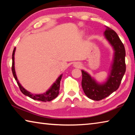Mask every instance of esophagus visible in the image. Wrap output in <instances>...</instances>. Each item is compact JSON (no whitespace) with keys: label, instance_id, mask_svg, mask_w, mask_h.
Wrapping results in <instances>:
<instances>
[{"label":"esophagus","instance_id":"esophagus-1","mask_svg":"<svg viewBox=\"0 0 135 135\" xmlns=\"http://www.w3.org/2000/svg\"><path fill=\"white\" fill-rule=\"evenodd\" d=\"M74 66L75 67H77V68H80L81 67V64L80 63H79V62H76V63H75L74 64Z\"/></svg>","mask_w":135,"mask_h":135}]
</instances>
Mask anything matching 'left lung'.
Instances as JSON below:
<instances>
[{"mask_svg":"<svg viewBox=\"0 0 135 135\" xmlns=\"http://www.w3.org/2000/svg\"><path fill=\"white\" fill-rule=\"evenodd\" d=\"M105 37L113 47L114 56L110 74L104 84H99L88 73L81 70V86L85 95L90 99L100 100L118 89L126 72V51L124 45L113 30L106 27Z\"/></svg>","mask_w":135,"mask_h":135,"instance_id":"1","label":"left lung"}]
</instances>
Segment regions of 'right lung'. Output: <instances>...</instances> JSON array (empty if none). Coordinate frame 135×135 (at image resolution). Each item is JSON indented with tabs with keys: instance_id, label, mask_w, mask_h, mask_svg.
<instances>
[{
	"instance_id": "obj_1",
	"label": "right lung",
	"mask_w": 135,
	"mask_h": 135,
	"mask_svg": "<svg viewBox=\"0 0 135 135\" xmlns=\"http://www.w3.org/2000/svg\"><path fill=\"white\" fill-rule=\"evenodd\" d=\"M15 52V47L13 49V53H12V71L13 76L14 77L15 80L17 81V84L18 86H19L20 90L21 91V92L23 93L24 95L27 97H30L31 99L34 100H40V101L43 102H46V101H51L52 99H55V98L57 97V96L59 95V87H60V81L62 79V74H61L59 76L58 79L56 80V81L52 84V86L51 87V88L47 91L46 92L43 94H39V95H34L32 94L30 92H29L27 90L22 87L20 83L18 81L17 76H16V73L15 71L14 68V54Z\"/></svg>"
}]
</instances>
